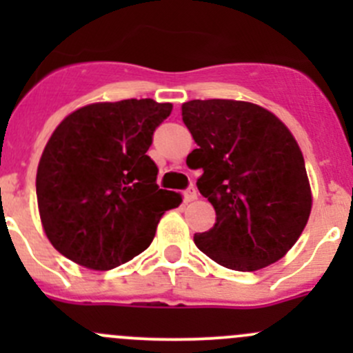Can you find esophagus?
<instances>
[{
	"mask_svg": "<svg viewBox=\"0 0 353 353\" xmlns=\"http://www.w3.org/2000/svg\"><path fill=\"white\" fill-rule=\"evenodd\" d=\"M183 196H184V201L186 203H190V201H194V199L198 198V193H196V188L193 186V184H191V186H188L186 190H184V193H183Z\"/></svg>",
	"mask_w": 353,
	"mask_h": 353,
	"instance_id": "1",
	"label": "esophagus"
}]
</instances>
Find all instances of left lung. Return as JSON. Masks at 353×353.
Segmentation results:
<instances>
[{"instance_id": "8db88e82", "label": "left lung", "mask_w": 353, "mask_h": 353, "mask_svg": "<svg viewBox=\"0 0 353 353\" xmlns=\"http://www.w3.org/2000/svg\"><path fill=\"white\" fill-rule=\"evenodd\" d=\"M183 121L198 143L186 162L203 169L196 186L216 213L215 225L194 234V244L237 272L279 261L311 213V188L295 138L275 114L241 101L184 102Z\"/></svg>"}]
</instances>
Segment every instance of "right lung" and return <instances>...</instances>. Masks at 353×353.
<instances>
[{"label":"right lung","mask_w":353,"mask_h":353,"mask_svg":"<svg viewBox=\"0 0 353 353\" xmlns=\"http://www.w3.org/2000/svg\"><path fill=\"white\" fill-rule=\"evenodd\" d=\"M172 104L128 99L74 110L49 138L35 179L46 236L71 261L112 270L148 248L181 194L147 155Z\"/></svg>","instance_id":"obj_1"}]
</instances>
